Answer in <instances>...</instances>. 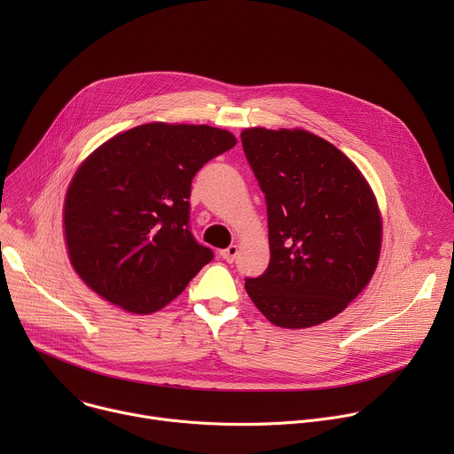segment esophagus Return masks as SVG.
I'll use <instances>...</instances> for the list:
<instances>
[{"instance_id": "esophagus-1", "label": "esophagus", "mask_w": 454, "mask_h": 454, "mask_svg": "<svg viewBox=\"0 0 454 454\" xmlns=\"http://www.w3.org/2000/svg\"><path fill=\"white\" fill-rule=\"evenodd\" d=\"M237 254H239V247H237L235 244H231L230 247H226V249H223V251H221V256L224 258L226 262H230V264L235 261Z\"/></svg>"}]
</instances>
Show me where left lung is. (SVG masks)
<instances>
[{
  "mask_svg": "<svg viewBox=\"0 0 454 454\" xmlns=\"http://www.w3.org/2000/svg\"><path fill=\"white\" fill-rule=\"evenodd\" d=\"M242 149L268 207V270L246 278L277 327L307 329L338 316L370 282L380 251L377 201L359 168L303 129H244Z\"/></svg>",
  "mask_w": 454,
  "mask_h": 454,
  "instance_id": "8db88e82",
  "label": "left lung"
}]
</instances>
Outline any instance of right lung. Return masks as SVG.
Instances as JSON below:
<instances>
[{"label": "right lung", "instance_id": "1", "mask_svg": "<svg viewBox=\"0 0 454 454\" xmlns=\"http://www.w3.org/2000/svg\"><path fill=\"white\" fill-rule=\"evenodd\" d=\"M235 144L217 127L154 121L100 145L64 201L70 261L84 284L137 314L181 294L214 258L190 231L192 179Z\"/></svg>", "mask_w": 454, "mask_h": 454}]
</instances>
